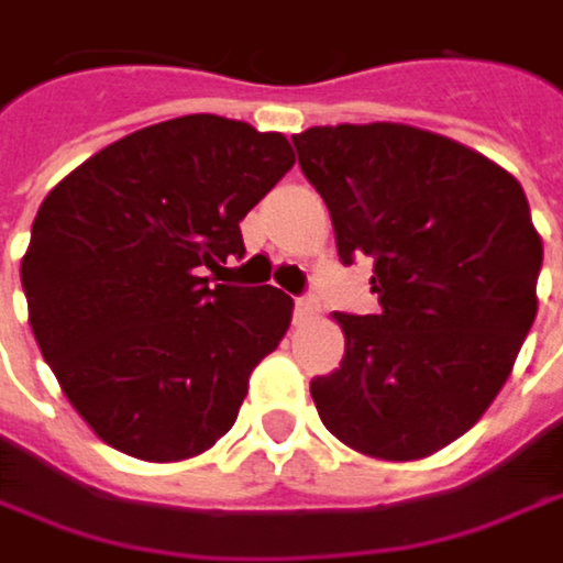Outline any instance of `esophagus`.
Wrapping results in <instances>:
<instances>
[{"mask_svg": "<svg viewBox=\"0 0 563 563\" xmlns=\"http://www.w3.org/2000/svg\"><path fill=\"white\" fill-rule=\"evenodd\" d=\"M312 309H316V306H312V299H306V296H302V299H296V316H299V319L312 316Z\"/></svg>", "mask_w": 563, "mask_h": 563, "instance_id": "esophagus-1", "label": "esophagus"}]
</instances>
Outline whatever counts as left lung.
Returning a JSON list of instances; mask_svg holds the SVG:
<instances>
[{
    "label": "left lung",
    "mask_w": 563,
    "mask_h": 563,
    "mask_svg": "<svg viewBox=\"0 0 563 563\" xmlns=\"http://www.w3.org/2000/svg\"><path fill=\"white\" fill-rule=\"evenodd\" d=\"M345 264L372 257L375 316L335 312L342 365L309 385L349 450L407 463L463 437L496 400L538 312L541 234L518 178L407 123L292 136Z\"/></svg>",
    "instance_id": "left-lung-1"
}]
</instances>
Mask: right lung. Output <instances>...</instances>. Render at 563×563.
I'll return each mask as SVG.
<instances>
[{"instance_id": "right-lung-1", "label": "right lung", "mask_w": 563, "mask_h": 563, "mask_svg": "<svg viewBox=\"0 0 563 563\" xmlns=\"http://www.w3.org/2000/svg\"><path fill=\"white\" fill-rule=\"evenodd\" d=\"M292 163L283 133L191 113L103 146L42 201L22 257L29 322L107 446L178 463L234 427L292 299L205 271L244 257L241 221Z\"/></svg>"}]
</instances>
